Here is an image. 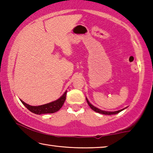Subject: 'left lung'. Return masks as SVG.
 Masks as SVG:
<instances>
[{
  "instance_id": "8db88e82",
  "label": "left lung",
  "mask_w": 153,
  "mask_h": 153,
  "mask_svg": "<svg viewBox=\"0 0 153 153\" xmlns=\"http://www.w3.org/2000/svg\"><path fill=\"white\" fill-rule=\"evenodd\" d=\"M86 101L88 102V105L90 106V107L92 108V109L93 111H96V112L97 113H101V114H103V115H115V114H117L120 112H121V111H122L123 110L125 109V108H123V109H121V110H119V111H102V110H100L99 109V108H98L97 107H95L94 106H93L91 103H90L88 100V98H86Z\"/></svg>"
}]
</instances>
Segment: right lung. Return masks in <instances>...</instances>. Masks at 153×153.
Instances as JSON below:
<instances>
[{
    "mask_svg": "<svg viewBox=\"0 0 153 153\" xmlns=\"http://www.w3.org/2000/svg\"><path fill=\"white\" fill-rule=\"evenodd\" d=\"M66 94L67 91L65 92L64 94L60 98L55 100V101L40 106H31L26 104L22 100H20L28 110L30 111L32 113L37 114V115L46 113H53L58 111L62 107V106L63 105L65 100L66 99Z\"/></svg>",
    "mask_w": 153,
    "mask_h": 153,
    "instance_id": "obj_1",
    "label": "right lung"
}]
</instances>
